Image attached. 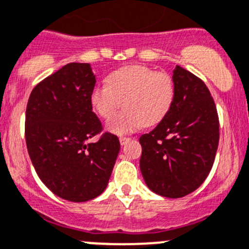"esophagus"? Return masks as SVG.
Instances as JSON below:
<instances>
[{
    "mask_svg": "<svg viewBox=\"0 0 249 249\" xmlns=\"http://www.w3.org/2000/svg\"><path fill=\"white\" fill-rule=\"evenodd\" d=\"M130 140H131V139H130V137H124V136H122V137H120V139H119V141H120V143H122V144H126L127 142L130 141Z\"/></svg>",
    "mask_w": 249,
    "mask_h": 249,
    "instance_id": "obj_1",
    "label": "esophagus"
}]
</instances>
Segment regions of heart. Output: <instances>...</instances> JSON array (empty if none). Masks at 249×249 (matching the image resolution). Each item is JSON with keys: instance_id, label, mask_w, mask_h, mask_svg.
<instances>
[{"instance_id": "obj_1", "label": "heart", "mask_w": 249, "mask_h": 249, "mask_svg": "<svg viewBox=\"0 0 249 249\" xmlns=\"http://www.w3.org/2000/svg\"><path fill=\"white\" fill-rule=\"evenodd\" d=\"M174 97L175 84L170 74L132 64L113 71L107 84H97L90 93V103L96 114L108 119L124 101L125 109L107 124L110 132L122 135L160 123L170 110Z\"/></svg>"}]
</instances>
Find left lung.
<instances>
[{"label": "left lung", "instance_id": "1", "mask_svg": "<svg viewBox=\"0 0 249 249\" xmlns=\"http://www.w3.org/2000/svg\"><path fill=\"white\" fill-rule=\"evenodd\" d=\"M175 97L163 120L140 137V169L149 190L180 198L203 183L219 143V117L206 84L181 67L174 69Z\"/></svg>", "mask_w": 249, "mask_h": 249}]
</instances>
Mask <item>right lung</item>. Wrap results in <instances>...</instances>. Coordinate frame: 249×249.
Wrapping results in <instances>:
<instances>
[{
	"label": "right lung",
	"instance_id": "right-lung-1",
	"mask_svg": "<svg viewBox=\"0 0 249 249\" xmlns=\"http://www.w3.org/2000/svg\"><path fill=\"white\" fill-rule=\"evenodd\" d=\"M96 79L89 63H69L31 91L25 141L38 178L60 198L86 202L106 190L120 151L118 136L103 132L92 112Z\"/></svg>",
	"mask_w": 249,
	"mask_h": 249
}]
</instances>
